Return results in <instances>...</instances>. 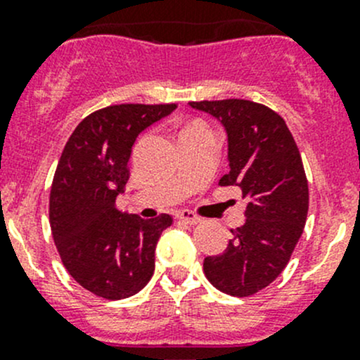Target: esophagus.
<instances>
[{
    "label": "esophagus",
    "instance_id": "34e87169",
    "mask_svg": "<svg viewBox=\"0 0 360 360\" xmlns=\"http://www.w3.org/2000/svg\"><path fill=\"white\" fill-rule=\"evenodd\" d=\"M177 217H179L181 221H184V223H188V224L200 223V216H197L193 210H188V209L179 210V212H177Z\"/></svg>",
    "mask_w": 360,
    "mask_h": 360
}]
</instances>
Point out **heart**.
<instances>
[{"mask_svg":"<svg viewBox=\"0 0 360 360\" xmlns=\"http://www.w3.org/2000/svg\"><path fill=\"white\" fill-rule=\"evenodd\" d=\"M195 127H205V125H203L202 122H191L190 125H186V129H184V130H188V129H195Z\"/></svg>","mask_w":360,"mask_h":360,"instance_id":"heart-1","label":"heart"}]
</instances>
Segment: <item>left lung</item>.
Segmentation results:
<instances>
[{"label": "left lung", "mask_w": 360, "mask_h": 360, "mask_svg": "<svg viewBox=\"0 0 360 360\" xmlns=\"http://www.w3.org/2000/svg\"><path fill=\"white\" fill-rule=\"evenodd\" d=\"M191 108L216 116L228 134L230 172L221 186L248 198L245 223L226 249L203 259L207 281L230 296H252L288 266L308 214V181L291 130L278 112L245 99L200 101Z\"/></svg>", "instance_id": "1"}]
</instances>
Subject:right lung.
Returning a JSON list of instances; mask_svg holds the SVG:
<instances>
[{
	"mask_svg": "<svg viewBox=\"0 0 360 360\" xmlns=\"http://www.w3.org/2000/svg\"><path fill=\"white\" fill-rule=\"evenodd\" d=\"M177 104H115L90 112L68 139L50 190V228L63 264L104 300L139 292L155 271V248L172 216L143 219L116 209L137 136Z\"/></svg>",
	"mask_w": 360,
	"mask_h": 360,
	"instance_id": "right-lung-1",
	"label": "right lung"
}]
</instances>
